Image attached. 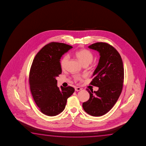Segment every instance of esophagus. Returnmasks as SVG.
Returning <instances> with one entry per match:
<instances>
[{
	"mask_svg": "<svg viewBox=\"0 0 146 146\" xmlns=\"http://www.w3.org/2000/svg\"><path fill=\"white\" fill-rule=\"evenodd\" d=\"M82 90L81 88H80V87H76L75 88V90L76 91H77V92H78V91H80V90Z\"/></svg>",
	"mask_w": 146,
	"mask_h": 146,
	"instance_id": "obj_1",
	"label": "esophagus"
}]
</instances>
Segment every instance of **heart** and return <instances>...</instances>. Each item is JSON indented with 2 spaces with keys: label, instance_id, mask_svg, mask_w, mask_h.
<instances>
[{
  "label": "heart",
  "instance_id": "1",
  "mask_svg": "<svg viewBox=\"0 0 146 146\" xmlns=\"http://www.w3.org/2000/svg\"><path fill=\"white\" fill-rule=\"evenodd\" d=\"M75 57L79 60L83 65H88L92 62L94 54L91 51L87 49H82L78 50L74 53ZM69 60V56L65 55L60 61V66L62 69H64Z\"/></svg>",
  "mask_w": 146,
  "mask_h": 146
}]
</instances>
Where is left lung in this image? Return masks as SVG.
Wrapping results in <instances>:
<instances>
[{
  "label": "left lung",
  "mask_w": 146,
  "mask_h": 146,
  "mask_svg": "<svg viewBox=\"0 0 146 146\" xmlns=\"http://www.w3.org/2000/svg\"><path fill=\"white\" fill-rule=\"evenodd\" d=\"M88 48L100 52L99 64L90 84L98 87V91H87L89 99L82 106L84 111L94 116L103 115L111 110L121 94L124 69L121 56L112 45L105 42H96Z\"/></svg>",
  "instance_id": "8db88e82"
}]
</instances>
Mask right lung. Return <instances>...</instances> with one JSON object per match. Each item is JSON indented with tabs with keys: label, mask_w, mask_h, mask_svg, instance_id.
<instances>
[{
	"label": "right lung",
	"mask_w": 146,
	"mask_h": 146,
	"mask_svg": "<svg viewBox=\"0 0 146 146\" xmlns=\"http://www.w3.org/2000/svg\"><path fill=\"white\" fill-rule=\"evenodd\" d=\"M72 48L63 43H49L37 53L31 67V94L40 110L47 116H55L62 112L67 100L74 92L72 87H58L56 79L62 73L61 57Z\"/></svg>",
	"instance_id": "obj_1"
}]
</instances>
